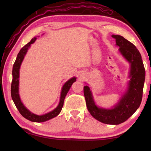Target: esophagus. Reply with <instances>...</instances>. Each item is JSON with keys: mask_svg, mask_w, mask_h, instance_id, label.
I'll use <instances>...</instances> for the list:
<instances>
[{"mask_svg": "<svg viewBox=\"0 0 151 151\" xmlns=\"http://www.w3.org/2000/svg\"><path fill=\"white\" fill-rule=\"evenodd\" d=\"M84 76H85V73H81L80 74V77L83 78V77H84Z\"/></svg>", "mask_w": 151, "mask_h": 151, "instance_id": "esophagus-1", "label": "esophagus"}]
</instances>
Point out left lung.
Returning a JSON list of instances; mask_svg holds the SVG:
<instances>
[{"label":"left lung","instance_id":"obj_1","mask_svg":"<svg viewBox=\"0 0 151 151\" xmlns=\"http://www.w3.org/2000/svg\"><path fill=\"white\" fill-rule=\"evenodd\" d=\"M119 52L131 65L127 91L115 105L111 109L101 108L94 103L88 86H84V95L88 111L94 119L109 124H119L131 117L142 101L145 69L141 55L136 47L121 35H112Z\"/></svg>","mask_w":151,"mask_h":151}]
</instances>
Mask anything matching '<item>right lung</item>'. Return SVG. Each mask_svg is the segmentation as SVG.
Instances as JSON below:
<instances>
[{"instance_id": "obj_1", "label": "right lung", "mask_w": 151, "mask_h": 151, "mask_svg": "<svg viewBox=\"0 0 151 151\" xmlns=\"http://www.w3.org/2000/svg\"><path fill=\"white\" fill-rule=\"evenodd\" d=\"M36 40H37L36 37L32 39V40L29 43H27L26 45H24L20 49V52L17 55L16 60H15L14 63L13 68H12V81L11 91L12 101H13L17 109L19 110L20 114L24 117L25 119L29 120V121L35 122H42L54 118V117L57 116L60 113L63 106L64 101H65V98L66 94L68 93L73 83L76 81V78L74 76V77L70 78L69 80L66 81L65 83V85H63L62 88V90H61L59 103H58V106L54 110H52V111L48 112L47 114H42V115H37V114L32 113L29 110H28L24 106L23 103H22L19 95V71L20 65H21L22 60H23L28 50H29L31 45L35 42Z\"/></svg>"}]
</instances>
